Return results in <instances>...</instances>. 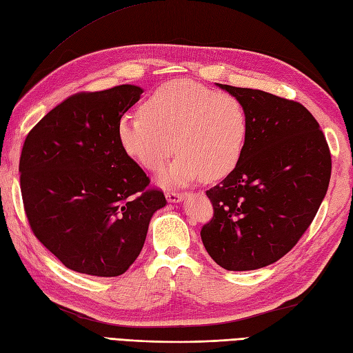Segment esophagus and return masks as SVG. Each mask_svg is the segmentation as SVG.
<instances>
[{
	"mask_svg": "<svg viewBox=\"0 0 353 353\" xmlns=\"http://www.w3.org/2000/svg\"><path fill=\"white\" fill-rule=\"evenodd\" d=\"M165 198L168 203H182L185 200V194H179V192H167Z\"/></svg>",
	"mask_w": 353,
	"mask_h": 353,
	"instance_id": "obj_1",
	"label": "esophagus"
}]
</instances>
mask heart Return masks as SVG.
I'll return each mask as SVG.
<instances>
[{
  "instance_id": "1",
  "label": "heart",
  "mask_w": 353,
  "mask_h": 353,
  "mask_svg": "<svg viewBox=\"0 0 353 353\" xmlns=\"http://www.w3.org/2000/svg\"><path fill=\"white\" fill-rule=\"evenodd\" d=\"M248 114L236 97L191 80L162 85L141 113L122 116L117 135L123 150L149 171L177 158L158 176L162 186H185L203 176L223 179L237 167L248 139Z\"/></svg>"
}]
</instances>
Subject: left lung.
<instances>
[{
	"label": "left lung",
	"instance_id": "1",
	"mask_svg": "<svg viewBox=\"0 0 353 353\" xmlns=\"http://www.w3.org/2000/svg\"><path fill=\"white\" fill-rule=\"evenodd\" d=\"M216 86L243 104L249 128L237 167L205 192L214 214L201 240L225 270L263 268L310 227L330 185L331 153L319 123L300 103L259 89Z\"/></svg>",
	"mask_w": 353,
	"mask_h": 353
}]
</instances>
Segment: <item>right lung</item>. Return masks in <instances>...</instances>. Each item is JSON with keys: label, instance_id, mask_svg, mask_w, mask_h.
<instances>
[{"label": "right lung", "instance_id": "1", "mask_svg": "<svg viewBox=\"0 0 353 353\" xmlns=\"http://www.w3.org/2000/svg\"><path fill=\"white\" fill-rule=\"evenodd\" d=\"M143 89L121 85L76 94L26 135L19 173L26 218L67 268L98 277L123 274L143 249L164 194L117 135Z\"/></svg>", "mask_w": 353, "mask_h": 353}]
</instances>
